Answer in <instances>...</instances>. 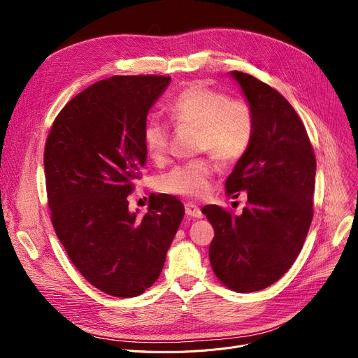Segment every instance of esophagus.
<instances>
[{
	"mask_svg": "<svg viewBox=\"0 0 358 358\" xmlns=\"http://www.w3.org/2000/svg\"><path fill=\"white\" fill-rule=\"evenodd\" d=\"M185 215L190 216V217H197V219L203 217L200 208H197L194 203H187L185 204Z\"/></svg>",
	"mask_w": 358,
	"mask_h": 358,
	"instance_id": "34e87169",
	"label": "esophagus"
}]
</instances>
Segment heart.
<instances>
[{"mask_svg":"<svg viewBox=\"0 0 358 358\" xmlns=\"http://www.w3.org/2000/svg\"><path fill=\"white\" fill-rule=\"evenodd\" d=\"M171 117L177 127L199 129L197 149L222 162L238 161L247 152L254 135V117L248 103L231 99L227 92L196 83L173 101ZM142 142L146 155L161 162L169 145V127L158 116L145 122ZM213 165L196 159L169 169L157 180L158 190L185 197H201L209 190Z\"/></svg>","mask_w":358,"mask_h":358,"instance_id":"obj_1","label":"heart"}]
</instances>
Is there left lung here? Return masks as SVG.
Returning a JSON list of instances; mask_svg holds the SVG:
<instances>
[{
  "label": "left lung",
  "instance_id": "left-lung-1",
  "mask_svg": "<svg viewBox=\"0 0 358 358\" xmlns=\"http://www.w3.org/2000/svg\"><path fill=\"white\" fill-rule=\"evenodd\" d=\"M254 117L251 145L227 180L228 196L247 192L239 216L216 204L201 212L215 229L209 258L238 293L271 286L293 266L313 217L316 159L292 104L252 75L232 71Z\"/></svg>",
  "mask_w": 358,
  "mask_h": 358
}]
</instances>
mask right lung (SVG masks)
Wrapping results in <instances>:
<instances>
[{
    "mask_svg": "<svg viewBox=\"0 0 358 358\" xmlns=\"http://www.w3.org/2000/svg\"><path fill=\"white\" fill-rule=\"evenodd\" d=\"M171 78L115 75L75 96L56 116L45 145L53 229L84 278L116 297H135L159 277L184 216L168 194L148 213L129 212L146 162L142 142L149 108Z\"/></svg>",
    "mask_w": 358,
    "mask_h": 358,
    "instance_id": "1",
    "label": "right lung"
}]
</instances>
